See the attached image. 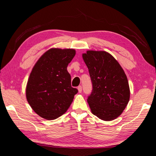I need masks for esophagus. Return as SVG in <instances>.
<instances>
[{
  "mask_svg": "<svg viewBox=\"0 0 156 156\" xmlns=\"http://www.w3.org/2000/svg\"><path fill=\"white\" fill-rule=\"evenodd\" d=\"M78 90L79 93H81V92H82V87L81 86L78 87Z\"/></svg>",
  "mask_w": 156,
  "mask_h": 156,
  "instance_id": "esophagus-1",
  "label": "esophagus"
}]
</instances>
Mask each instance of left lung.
Here are the masks:
<instances>
[{
    "label": "left lung",
    "instance_id": "1",
    "mask_svg": "<svg viewBox=\"0 0 156 156\" xmlns=\"http://www.w3.org/2000/svg\"><path fill=\"white\" fill-rule=\"evenodd\" d=\"M93 86L87 102L91 113L105 121L117 118L130 98L127 78L113 56L105 51L89 50L83 54Z\"/></svg>",
    "mask_w": 156,
    "mask_h": 156
}]
</instances>
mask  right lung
Listing matches in <instances>:
<instances>
[{"mask_svg":"<svg viewBox=\"0 0 156 156\" xmlns=\"http://www.w3.org/2000/svg\"><path fill=\"white\" fill-rule=\"evenodd\" d=\"M73 49L51 48L42 55L31 70L26 87L31 107L44 119L55 120L67 112L78 93L71 85L67 66Z\"/></svg>","mask_w":156,"mask_h":156,"instance_id":"add662e5","label":"right lung"}]
</instances>
